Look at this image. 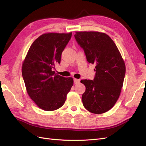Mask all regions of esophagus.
Wrapping results in <instances>:
<instances>
[{"mask_svg":"<svg viewBox=\"0 0 146 146\" xmlns=\"http://www.w3.org/2000/svg\"><path fill=\"white\" fill-rule=\"evenodd\" d=\"M80 80H79V79H77V78H74V83H75V84H78V83H80Z\"/></svg>","mask_w":146,"mask_h":146,"instance_id":"34e87169","label":"esophagus"}]
</instances>
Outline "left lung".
<instances>
[{
  "mask_svg": "<svg viewBox=\"0 0 146 146\" xmlns=\"http://www.w3.org/2000/svg\"><path fill=\"white\" fill-rule=\"evenodd\" d=\"M87 61L95 64V77L82 80L86 87L83 105L88 111L102 114L111 109L120 95L125 74V66L115 43L107 34L78 32L74 35Z\"/></svg>",
  "mask_w": 146,
  "mask_h": 146,
  "instance_id": "left-lung-1",
  "label": "left lung"
}]
</instances>
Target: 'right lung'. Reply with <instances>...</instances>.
<instances>
[{
  "instance_id": "add662e5",
  "label": "right lung",
  "mask_w": 146,
  "mask_h": 146,
  "mask_svg": "<svg viewBox=\"0 0 146 146\" xmlns=\"http://www.w3.org/2000/svg\"><path fill=\"white\" fill-rule=\"evenodd\" d=\"M71 36V32L41 35L30 46L23 64L22 74L28 94L46 111L62 107L73 85L72 78L53 71L55 64L60 63L61 54Z\"/></svg>"
}]
</instances>
